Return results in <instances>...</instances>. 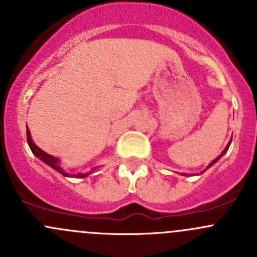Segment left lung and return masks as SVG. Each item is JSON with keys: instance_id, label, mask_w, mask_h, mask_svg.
<instances>
[{"instance_id": "obj_1", "label": "left lung", "mask_w": 257, "mask_h": 257, "mask_svg": "<svg viewBox=\"0 0 257 257\" xmlns=\"http://www.w3.org/2000/svg\"><path fill=\"white\" fill-rule=\"evenodd\" d=\"M230 143H231V141H230ZM230 143H229V144H227V147H226V148H225V150H224V152H222V153H221V155H219V158H216V159H215V160H212V162H211V164H209V167H208V168H210V167H211V165H214V164H215V163H216V162H217V160H219V159H220V158H221V157H222V155H224V154H225V153H226V150H227V149H229V145H230Z\"/></svg>"}]
</instances>
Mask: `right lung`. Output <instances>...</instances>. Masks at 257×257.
I'll use <instances>...</instances> for the list:
<instances>
[{"label": "right lung", "mask_w": 257, "mask_h": 257, "mask_svg": "<svg viewBox=\"0 0 257 257\" xmlns=\"http://www.w3.org/2000/svg\"><path fill=\"white\" fill-rule=\"evenodd\" d=\"M27 143H28V145H30V148H31V150H32L33 154H35L37 158H40L43 163H46V164L49 165V167L53 168L54 170H57L58 173H61V174L64 175V177H69V174H67V173L62 169V167L59 165V160L57 159V158L52 157V155H49L48 153L43 152L42 149H40L37 145L33 143L32 139H31V136H30V131H27ZM87 175L88 174H79L78 173V174H76V175L73 174V177L84 178V177H87Z\"/></svg>", "instance_id": "add662e5"}]
</instances>
